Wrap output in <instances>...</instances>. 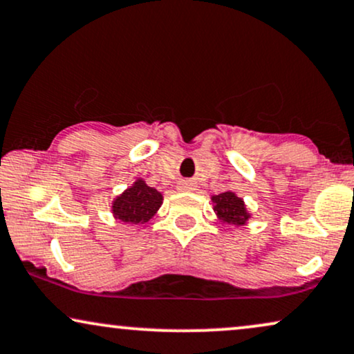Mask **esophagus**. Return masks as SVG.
<instances>
[{
  "label": "esophagus",
  "instance_id": "34e87169",
  "mask_svg": "<svg viewBox=\"0 0 354 354\" xmlns=\"http://www.w3.org/2000/svg\"><path fill=\"white\" fill-rule=\"evenodd\" d=\"M178 187H180L181 191H192L194 189V185H192L191 181H181L180 185H178Z\"/></svg>",
  "mask_w": 354,
  "mask_h": 354
}]
</instances>
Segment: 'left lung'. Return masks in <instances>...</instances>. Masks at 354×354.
<instances>
[{
  "instance_id": "obj_1",
  "label": "left lung",
  "mask_w": 354,
  "mask_h": 354,
  "mask_svg": "<svg viewBox=\"0 0 354 354\" xmlns=\"http://www.w3.org/2000/svg\"><path fill=\"white\" fill-rule=\"evenodd\" d=\"M210 201H212L214 214L223 225L243 227L252 218V212L248 210L245 201L234 191L229 189L221 194H214Z\"/></svg>"
}]
</instances>
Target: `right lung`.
I'll return each instance as SVG.
<instances>
[{
    "label": "right lung",
    "instance_id": "add662e5",
    "mask_svg": "<svg viewBox=\"0 0 354 354\" xmlns=\"http://www.w3.org/2000/svg\"><path fill=\"white\" fill-rule=\"evenodd\" d=\"M163 204V194L147 185L144 178H136L131 186L111 201L114 221L137 225L149 222Z\"/></svg>",
    "mask_w": 354,
    "mask_h": 354
}]
</instances>
